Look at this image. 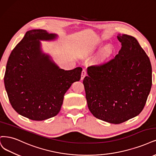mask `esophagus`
<instances>
[{
	"label": "esophagus",
	"instance_id": "esophagus-1",
	"mask_svg": "<svg viewBox=\"0 0 156 156\" xmlns=\"http://www.w3.org/2000/svg\"><path fill=\"white\" fill-rule=\"evenodd\" d=\"M87 71L85 70V69H83V70L82 71V73H81V80H83L84 78L87 76Z\"/></svg>",
	"mask_w": 156,
	"mask_h": 156
}]
</instances>
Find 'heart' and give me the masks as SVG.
I'll return each instance as SVG.
<instances>
[{"label":"heart","instance_id":"b5f03b06","mask_svg":"<svg viewBox=\"0 0 156 156\" xmlns=\"http://www.w3.org/2000/svg\"><path fill=\"white\" fill-rule=\"evenodd\" d=\"M99 45L100 46H101L102 44H100ZM114 48L113 47V46L110 44H108L103 49L101 50L98 57H97L95 61V64H97V65H100V64L104 63L106 61V59H108V58L112 55V53H114Z\"/></svg>","mask_w":156,"mask_h":156}]
</instances>
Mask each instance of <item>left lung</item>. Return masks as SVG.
<instances>
[{"mask_svg":"<svg viewBox=\"0 0 156 156\" xmlns=\"http://www.w3.org/2000/svg\"><path fill=\"white\" fill-rule=\"evenodd\" d=\"M119 53L100 66L87 68L83 80L88 109L99 119L120 124L143 110L152 87V66L137 39L118 34Z\"/></svg>","mask_w":156,"mask_h":156,"instance_id":"obj_1","label":"left lung"}]
</instances>
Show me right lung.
<instances>
[{
	"label": "right lung",
	"mask_w": 156,
	"mask_h": 156,
	"mask_svg": "<svg viewBox=\"0 0 156 156\" xmlns=\"http://www.w3.org/2000/svg\"><path fill=\"white\" fill-rule=\"evenodd\" d=\"M57 35L46 30L27 31L9 57L4 85L13 108L34 121H43L58 114L64 95L83 70L61 69L41 50L40 41L55 40Z\"/></svg>",
	"instance_id": "1"
}]
</instances>
